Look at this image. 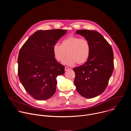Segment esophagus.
<instances>
[{
	"instance_id": "obj_1",
	"label": "esophagus",
	"mask_w": 131,
	"mask_h": 131,
	"mask_svg": "<svg viewBox=\"0 0 131 131\" xmlns=\"http://www.w3.org/2000/svg\"><path fill=\"white\" fill-rule=\"evenodd\" d=\"M69 69V67H67V66H66V67H65V71H68Z\"/></svg>"
}]
</instances>
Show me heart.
I'll list each match as a JSON object with an SVG mask.
<instances>
[{"label": "heart", "instance_id": "1", "mask_svg": "<svg viewBox=\"0 0 131 131\" xmlns=\"http://www.w3.org/2000/svg\"><path fill=\"white\" fill-rule=\"evenodd\" d=\"M53 55L59 62H62L67 55L68 57L64 64L73 66L84 64L88 60L91 52V45L85 38L74 36H68L64 39L61 45L55 44L52 48Z\"/></svg>", "mask_w": 131, "mask_h": 131}]
</instances>
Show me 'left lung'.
Listing matches in <instances>:
<instances>
[{
  "label": "left lung",
  "mask_w": 131,
  "mask_h": 131,
  "mask_svg": "<svg viewBox=\"0 0 131 131\" xmlns=\"http://www.w3.org/2000/svg\"><path fill=\"white\" fill-rule=\"evenodd\" d=\"M91 45V52L84 64L73 69L74 83L79 94L88 99L95 97L105 90L113 73L114 53L110 45L99 32L77 30Z\"/></svg>",
  "instance_id": "8db88e82"
}]
</instances>
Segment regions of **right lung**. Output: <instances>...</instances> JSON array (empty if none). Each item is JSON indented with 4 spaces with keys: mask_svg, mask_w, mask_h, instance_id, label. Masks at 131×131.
Returning a JSON list of instances; mask_svg holds the SVG:
<instances>
[{
    "mask_svg": "<svg viewBox=\"0 0 131 131\" xmlns=\"http://www.w3.org/2000/svg\"><path fill=\"white\" fill-rule=\"evenodd\" d=\"M67 30H38L21 47L17 59L18 75L26 91L37 100L54 95L57 77L64 73L65 67L56 61L52 48Z\"/></svg>",
    "mask_w": 131,
    "mask_h": 131,
    "instance_id": "right-lung-1",
    "label": "right lung"
}]
</instances>
